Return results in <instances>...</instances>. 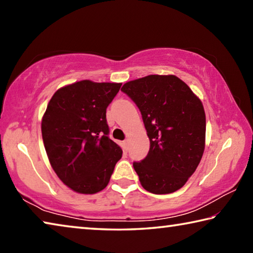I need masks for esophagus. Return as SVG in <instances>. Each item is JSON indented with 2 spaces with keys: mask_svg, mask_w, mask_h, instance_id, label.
<instances>
[{
  "mask_svg": "<svg viewBox=\"0 0 253 253\" xmlns=\"http://www.w3.org/2000/svg\"><path fill=\"white\" fill-rule=\"evenodd\" d=\"M123 144H124V146H125V149L127 151L128 146H129V139H125V140H124Z\"/></svg>",
  "mask_w": 253,
  "mask_h": 253,
  "instance_id": "esophagus-1",
  "label": "esophagus"
}]
</instances>
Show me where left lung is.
Returning <instances> with one entry per match:
<instances>
[{"label": "left lung", "mask_w": 253, "mask_h": 253, "mask_svg": "<svg viewBox=\"0 0 253 253\" xmlns=\"http://www.w3.org/2000/svg\"><path fill=\"white\" fill-rule=\"evenodd\" d=\"M142 113L149 152L134 169L145 190L169 194L179 190L195 172L205 148L202 101L174 75H149L124 84Z\"/></svg>", "instance_id": "8db88e82"}]
</instances>
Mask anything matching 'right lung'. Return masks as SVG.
Returning a JSON list of instances; mask_svg holds the SVG:
<instances>
[{
    "instance_id": "right-lung-1",
    "label": "right lung",
    "mask_w": 253,
    "mask_h": 253,
    "mask_svg": "<svg viewBox=\"0 0 253 253\" xmlns=\"http://www.w3.org/2000/svg\"><path fill=\"white\" fill-rule=\"evenodd\" d=\"M121 83L81 80L51 97L41 122L51 168L70 190L95 194L108 185L123 149L108 136L106 109Z\"/></svg>"
}]
</instances>
